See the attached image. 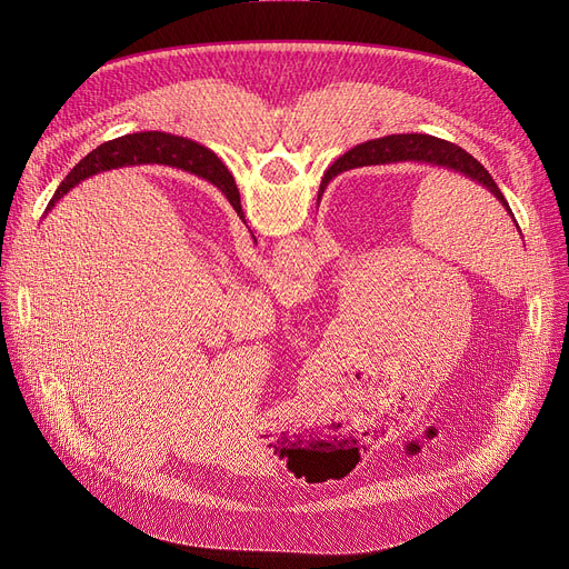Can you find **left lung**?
Returning a JSON list of instances; mask_svg holds the SVG:
<instances>
[{"instance_id": "8db88e82", "label": "left lung", "mask_w": 569, "mask_h": 569, "mask_svg": "<svg viewBox=\"0 0 569 569\" xmlns=\"http://www.w3.org/2000/svg\"><path fill=\"white\" fill-rule=\"evenodd\" d=\"M382 161H423V164L443 167V169H450L455 173H461V176H466V178H470V180L479 182L481 187L489 189L502 202V207L509 211V216L513 218V211H511L507 198L502 196L500 187L491 178V173L486 171L470 152H466L457 143H450L446 139L430 137V134H387V137H380V139L365 141V143L351 148L349 152H345L336 161V164L327 171V176H323L321 184H327L331 178H336L338 173H342L347 169L382 164ZM213 178L222 189H227V191L236 189L229 171L224 169L220 159L213 161ZM518 231H520V227H518Z\"/></svg>"}]
</instances>
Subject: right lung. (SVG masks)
<instances>
[{"label":"right lung","mask_w":569,"mask_h":569,"mask_svg":"<svg viewBox=\"0 0 569 569\" xmlns=\"http://www.w3.org/2000/svg\"><path fill=\"white\" fill-rule=\"evenodd\" d=\"M160 157L157 158L156 154ZM157 159L164 161L169 167H178L184 169L189 173H196L209 182H213L233 204V209L238 211V216L242 218V209H240V196L238 191H227L222 189L216 178H213V161L218 159L209 148L184 139V137H173L167 132H137V134H126L119 139H112L108 143H101V148H97L94 152H90L88 157H83L78 164L71 169V173L62 180V184L58 187V191L53 193L47 211L53 207V202H58L69 189H73L78 182H83L86 178L99 173V171H110L123 164H146V161Z\"/></svg>","instance_id":"1"}]
</instances>
